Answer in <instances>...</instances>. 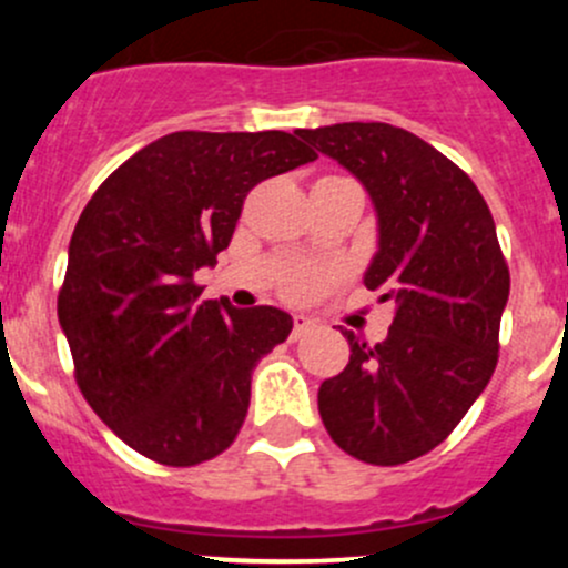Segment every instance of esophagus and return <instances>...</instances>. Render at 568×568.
Wrapping results in <instances>:
<instances>
[{"label": "esophagus", "mask_w": 568, "mask_h": 568, "mask_svg": "<svg viewBox=\"0 0 568 568\" xmlns=\"http://www.w3.org/2000/svg\"><path fill=\"white\" fill-rule=\"evenodd\" d=\"M313 321L307 318V316H294V332H291V337H302V335H307V332L313 329Z\"/></svg>", "instance_id": "34e87169"}]
</instances>
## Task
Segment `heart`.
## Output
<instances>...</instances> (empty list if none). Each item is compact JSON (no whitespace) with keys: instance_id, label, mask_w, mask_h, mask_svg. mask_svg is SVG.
<instances>
[{"instance_id":"1","label":"heart","mask_w":568,"mask_h":568,"mask_svg":"<svg viewBox=\"0 0 568 568\" xmlns=\"http://www.w3.org/2000/svg\"><path fill=\"white\" fill-rule=\"evenodd\" d=\"M332 280V272H321V268H300L285 280V294L291 300H307V296L318 294L326 283Z\"/></svg>"}]
</instances>
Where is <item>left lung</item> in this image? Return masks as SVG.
<instances>
[{
  "mask_svg": "<svg viewBox=\"0 0 568 568\" xmlns=\"http://www.w3.org/2000/svg\"><path fill=\"white\" fill-rule=\"evenodd\" d=\"M296 134L348 170L374 200L379 250L365 285L393 302L382 343L343 332L348 365L318 387L337 448L393 467L437 448L497 365L508 263L478 186L448 156L390 123H335Z\"/></svg>",
  "mask_w": 568,
  "mask_h": 568,
  "instance_id": "obj_1",
  "label": "left lung"
}]
</instances>
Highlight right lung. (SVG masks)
Wrapping results in <instances>:
<instances>
[{
  "mask_svg": "<svg viewBox=\"0 0 568 568\" xmlns=\"http://www.w3.org/2000/svg\"><path fill=\"white\" fill-rule=\"evenodd\" d=\"M313 159L285 131H175L84 205L57 316L84 400L136 454L194 467L236 439L252 368L294 321L200 300L194 272L231 244L252 186Z\"/></svg>",
  "mask_w": 568,
  "mask_h": 568,
  "instance_id": "obj_1",
  "label": "right lung"
}]
</instances>
